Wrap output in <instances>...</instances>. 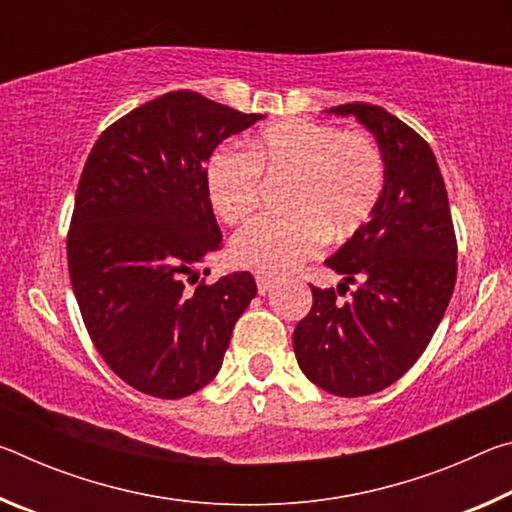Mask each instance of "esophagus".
<instances>
[{
	"instance_id": "1",
	"label": "esophagus",
	"mask_w": 512,
	"mask_h": 512,
	"mask_svg": "<svg viewBox=\"0 0 512 512\" xmlns=\"http://www.w3.org/2000/svg\"><path fill=\"white\" fill-rule=\"evenodd\" d=\"M277 284L275 277H266V275H257V293L259 296H266L268 291H271Z\"/></svg>"
}]
</instances>
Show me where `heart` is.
<instances>
[{
  "label": "heart",
  "instance_id": "obj_1",
  "mask_svg": "<svg viewBox=\"0 0 512 512\" xmlns=\"http://www.w3.org/2000/svg\"><path fill=\"white\" fill-rule=\"evenodd\" d=\"M266 178H291L284 216H259L230 241L232 262L284 273L329 241H348L375 216L386 189V160L363 133L320 121L289 119L259 131L248 155L219 149L205 167V194L216 216L246 219L262 201Z\"/></svg>",
  "mask_w": 512,
  "mask_h": 512
}]
</instances>
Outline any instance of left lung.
I'll use <instances>...</instances> for the list:
<instances>
[{
    "label": "left lung",
    "mask_w": 512,
    "mask_h": 512,
    "mask_svg": "<svg viewBox=\"0 0 512 512\" xmlns=\"http://www.w3.org/2000/svg\"><path fill=\"white\" fill-rule=\"evenodd\" d=\"M377 137L386 189L372 219L327 259L336 289L311 287L314 305L293 332L307 379L341 397L384 391L427 348L456 284V232L443 173L422 137L372 103H343ZM350 283L358 289L339 303Z\"/></svg>",
    "instance_id": "obj_1"
}]
</instances>
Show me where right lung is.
<instances>
[{
	"label": "right lung",
	"instance_id": "1",
	"mask_svg": "<svg viewBox=\"0 0 512 512\" xmlns=\"http://www.w3.org/2000/svg\"><path fill=\"white\" fill-rule=\"evenodd\" d=\"M262 117L167 92L110 124L85 162L67 232L69 280L94 348L146 395L180 400L210 384L255 298L250 273L207 284L196 266L223 241L205 162Z\"/></svg>",
	"mask_w": 512,
	"mask_h": 512
}]
</instances>
